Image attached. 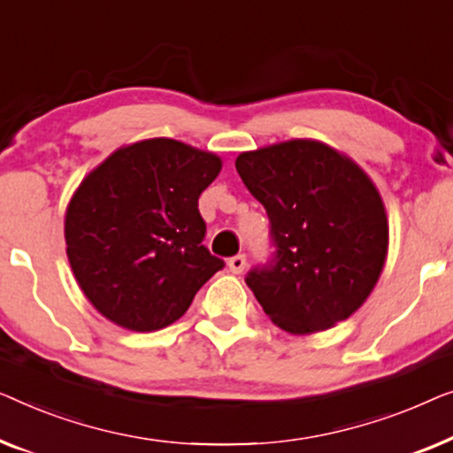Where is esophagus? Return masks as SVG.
Instances as JSON below:
<instances>
[{
    "label": "esophagus",
    "mask_w": 453,
    "mask_h": 453,
    "mask_svg": "<svg viewBox=\"0 0 453 453\" xmlns=\"http://www.w3.org/2000/svg\"><path fill=\"white\" fill-rule=\"evenodd\" d=\"M227 266H229V271L234 273V275H240V273L246 269V257H244V254H235V257L227 260Z\"/></svg>",
    "instance_id": "34e87169"
}]
</instances>
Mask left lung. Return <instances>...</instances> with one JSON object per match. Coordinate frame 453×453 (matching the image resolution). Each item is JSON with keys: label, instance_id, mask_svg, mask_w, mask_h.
<instances>
[{"label": "left lung", "instance_id": "1", "mask_svg": "<svg viewBox=\"0 0 453 453\" xmlns=\"http://www.w3.org/2000/svg\"><path fill=\"white\" fill-rule=\"evenodd\" d=\"M263 203L275 254L246 285L291 334L347 320L373 291L388 254L384 201L351 157L314 139H291L235 157Z\"/></svg>", "mask_w": 453, "mask_h": 453}]
</instances>
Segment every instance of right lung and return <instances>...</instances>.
Segmentation results:
<instances>
[{"label": "right lung", "mask_w": 453, "mask_h": 453, "mask_svg": "<svg viewBox=\"0 0 453 453\" xmlns=\"http://www.w3.org/2000/svg\"><path fill=\"white\" fill-rule=\"evenodd\" d=\"M221 160L176 139L112 151L65 211L73 277L102 316L133 333L176 322L224 260L203 246L199 196Z\"/></svg>", "instance_id": "right-lung-1"}]
</instances>
